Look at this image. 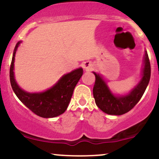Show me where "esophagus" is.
<instances>
[{"label": "esophagus", "instance_id": "esophagus-1", "mask_svg": "<svg viewBox=\"0 0 159 159\" xmlns=\"http://www.w3.org/2000/svg\"><path fill=\"white\" fill-rule=\"evenodd\" d=\"M84 69H85V71H91L93 69V64L90 61H86L84 63V66H83Z\"/></svg>", "mask_w": 159, "mask_h": 159}]
</instances>
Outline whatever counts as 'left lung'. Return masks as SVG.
I'll return each mask as SVG.
<instances>
[{
	"instance_id": "8db88e82",
	"label": "left lung",
	"mask_w": 159,
	"mask_h": 159,
	"mask_svg": "<svg viewBox=\"0 0 159 159\" xmlns=\"http://www.w3.org/2000/svg\"><path fill=\"white\" fill-rule=\"evenodd\" d=\"M96 81L93 87V97L96 105L103 112L111 115H122L129 112L137 105L143 96L151 75V67L149 57L146 52L144 56L143 77L138 85L126 96H115L107 87L98 74L93 72Z\"/></svg>"
}]
</instances>
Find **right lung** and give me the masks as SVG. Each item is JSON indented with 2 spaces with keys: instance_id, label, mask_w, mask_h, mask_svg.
<instances>
[{
  "instance_id": "obj_1",
  "label": "right lung",
  "mask_w": 159,
  "mask_h": 159,
  "mask_svg": "<svg viewBox=\"0 0 159 159\" xmlns=\"http://www.w3.org/2000/svg\"><path fill=\"white\" fill-rule=\"evenodd\" d=\"M19 42L14 49L10 69L11 86L16 96L33 113L44 118H52L59 116L65 112L72 98L75 87L83 75L81 68L75 69L63 75L52 88L43 93H30L18 86L14 78V61Z\"/></svg>"
}]
</instances>
